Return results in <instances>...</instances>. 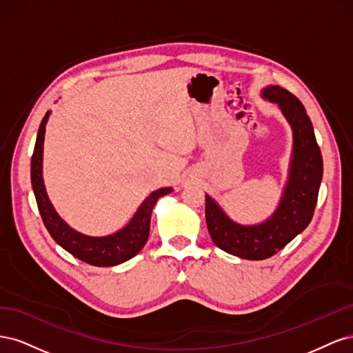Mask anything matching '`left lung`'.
<instances>
[{
	"mask_svg": "<svg viewBox=\"0 0 353 353\" xmlns=\"http://www.w3.org/2000/svg\"><path fill=\"white\" fill-rule=\"evenodd\" d=\"M262 94L265 99L279 103L294 135L290 178L279 209L261 225L243 227L232 222L206 196V223L213 243L227 253L250 261L271 258L309 225L323 179L321 150L301 100L279 85L265 88Z\"/></svg>",
	"mask_w": 353,
	"mask_h": 353,
	"instance_id": "obj_1",
	"label": "left lung"
}]
</instances>
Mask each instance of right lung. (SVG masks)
Instances as JSON below:
<instances>
[{"instance_id":"right-lung-1","label":"right lung","mask_w":353,"mask_h":353,"mask_svg":"<svg viewBox=\"0 0 353 353\" xmlns=\"http://www.w3.org/2000/svg\"><path fill=\"white\" fill-rule=\"evenodd\" d=\"M50 112L46 113L39 125L34 154L30 160V181L34 188L38 210L42 222L48 230L50 236L59 243L63 249L68 250L74 258L94 266H113L126 262L128 259L140 252L150 234L152 210L159 197L169 194L172 188H160L148 196L141 208L137 210L135 216L128 225L116 234L108 237H88L73 231L63 222L56 210L52 209L47 197L44 183H42V144H44L46 123Z\"/></svg>"}]
</instances>
